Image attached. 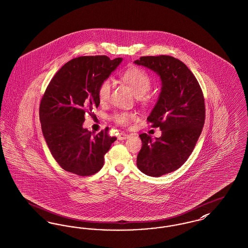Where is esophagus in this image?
<instances>
[{"label":"esophagus","instance_id":"34e87169","mask_svg":"<svg viewBox=\"0 0 248 248\" xmlns=\"http://www.w3.org/2000/svg\"><path fill=\"white\" fill-rule=\"evenodd\" d=\"M129 137H130V135H128V134H125V133H120V134L118 135V140H126V139H128Z\"/></svg>","mask_w":248,"mask_h":248}]
</instances>
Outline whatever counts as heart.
I'll list each match as a JSON object with an SVG mask.
<instances>
[{"mask_svg":"<svg viewBox=\"0 0 248 248\" xmlns=\"http://www.w3.org/2000/svg\"><path fill=\"white\" fill-rule=\"evenodd\" d=\"M121 78L124 83L131 88L137 96L146 100V98H143L142 95H144L152 87V79L144 69L138 66H132L121 74ZM111 89L112 82L109 78H106L100 82L97 88V97L99 102L105 104L108 101ZM134 119L135 116L130 112L126 111H117L111 115V120L122 126L130 125Z\"/></svg>","mask_w":248,"mask_h":248,"instance_id":"1","label":"heart"}]
</instances>
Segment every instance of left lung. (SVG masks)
I'll use <instances>...</instances> for the list:
<instances>
[{"instance_id":"obj_1","label":"left lung","mask_w":248,"mask_h":248,"mask_svg":"<svg viewBox=\"0 0 248 248\" xmlns=\"http://www.w3.org/2000/svg\"><path fill=\"white\" fill-rule=\"evenodd\" d=\"M160 76L159 99L147 118L162 135L155 140L140 134L141 149L137 166L153 177L172 172L188 159L202 134L205 122L202 90L188 67L168 55L143 56L135 61Z\"/></svg>"}]
</instances>
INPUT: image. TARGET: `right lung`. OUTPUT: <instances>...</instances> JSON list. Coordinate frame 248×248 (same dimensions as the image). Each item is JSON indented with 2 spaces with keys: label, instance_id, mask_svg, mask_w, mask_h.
<instances>
[{
  "label": "right lung",
  "instance_id": "obj_1",
  "mask_svg": "<svg viewBox=\"0 0 248 248\" xmlns=\"http://www.w3.org/2000/svg\"><path fill=\"white\" fill-rule=\"evenodd\" d=\"M122 58L81 56L67 62L45 91L39 118L47 147L64 170L79 176L96 173L116 137L108 127L93 135L82 127L85 114L99 106L97 88L121 63Z\"/></svg>",
  "mask_w": 248,
  "mask_h": 248
}]
</instances>
